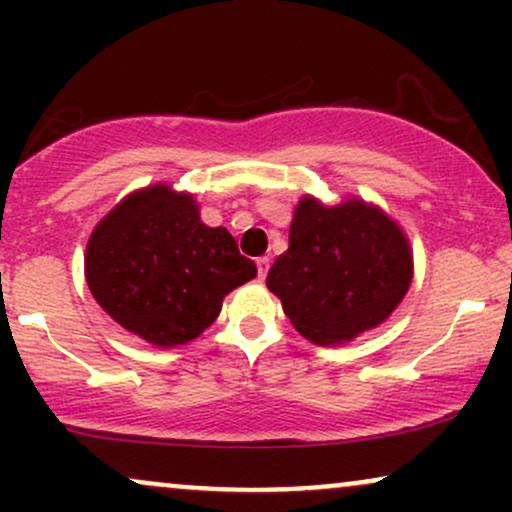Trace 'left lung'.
<instances>
[{"instance_id":"1","label":"left lung","mask_w":512,"mask_h":512,"mask_svg":"<svg viewBox=\"0 0 512 512\" xmlns=\"http://www.w3.org/2000/svg\"><path fill=\"white\" fill-rule=\"evenodd\" d=\"M243 252L226 228L202 221L192 195L161 182L120 199L98 221L84 274L117 325L173 349L214 325L223 298L255 279Z\"/></svg>"}]
</instances>
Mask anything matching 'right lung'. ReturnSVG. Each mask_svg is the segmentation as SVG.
Returning a JSON list of instances; mask_svg holds the SVG:
<instances>
[{"instance_id":"add662e5","label":"right lung","mask_w":512,"mask_h":512,"mask_svg":"<svg viewBox=\"0 0 512 512\" xmlns=\"http://www.w3.org/2000/svg\"><path fill=\"white\" fill-rule=\"evenodd\" d=\"M411 274L409 240L385 211L358 199L325 207L305 195L267 289L308 342L337 346L383 325L407 296Z\"/></svg>"}]
</instances>
